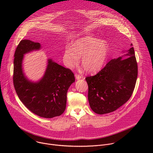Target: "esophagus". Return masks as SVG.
<instances>
[{
	"label": "esophagus",
	"instance_id": "esophagus-1",
	"mask_svg": "<svg viewBox=\"0 0 153 153\" xmlns=\"http://www.w3.org/2000/svg\"><path fill=\"white\" fill-rule=\"evenodd\" d=\"M75 77H76V79L77 80H79V79H80L81 78H82V76H80V75H79L78 74H75Z\"/></svg>",
	"mask_w": 153,
	"mask_h": 153
}]
</instances>
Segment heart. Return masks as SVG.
Masks as SVG:
<instances>
[{"label":"heart","instance_id":"heart-1","mask_svg":"<svg viewBox=\"0 0 153 153\" xmlns=\"http://www.w3.org/2000/svg\"><path fill=\"white\" fill-rule=\"evenodd\" d=\"M107 43L99 39L87 36L76 40L71 46L65 47L63 61L65 66L73 68L79 62L88 73H95L102 68L108 54Z\"/></svg>","mask_w":153,"mask_h":153}]
</instances>
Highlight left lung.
Segmentation results:
<instances>
[{
  "mask_svg": "<svg viewBox=\"0 0 153 153\" xmlns=\"http://www.w3.org/2000/svg\"><path fill=\"white\" fill-rule=\"evenodd\" d=\"M137 73L134 50L131 47L123 56L108 62L96 75L86 77L92 110L98 114H106L125 103L133 94Z\"/></svg>",
  "mask_w": 153,
  "mask_h": 153,
  "instance_id": "8db88e82",
  "label": "left lung"
}]
</instances>
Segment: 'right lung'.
<instances>
[{
	"instance_id": "1",
	"label": "right lung",
	"mask_w": 153,
	"mask_h": 153,
	"mask_svg": "<svg viewBox=\"0 0 153 153\" xmlns=\"http://www.w3.org/2000/svg\"><path fill=\"white\" fill-rule=\"evenodd\" d=\"M40 48L39 43L30 40L19 42L14 53L13 83L19 99L30 111L42 117L53 118L65 111L67 91L75 77L70 69L50 59L45 75L39 82L27 80L22 69L24 54Z\"/></svg>"
}]
</instances>
